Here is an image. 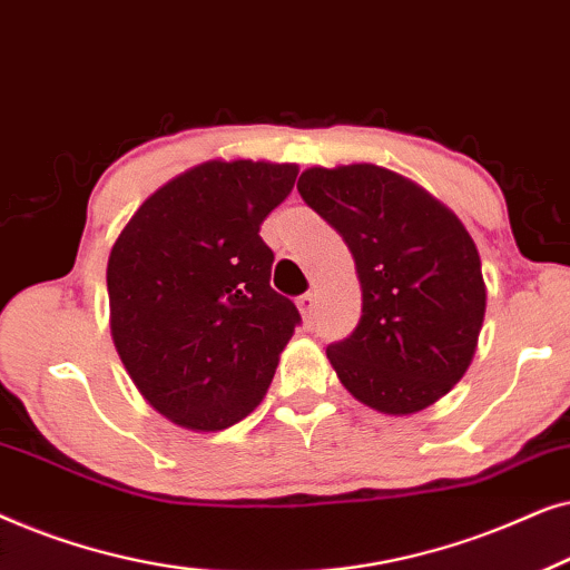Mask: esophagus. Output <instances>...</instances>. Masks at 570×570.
<instances>
[{
    "mask_svg": "<svg viewBox=\"0 0 570 570\" xmlns=\"http://www.w3.org/2000/svg\"><path fill=\"white\" fill-rule=\"evenodd\" d=\"M298 308H301V314H303V318H314V308H316V293H306V295H301L298 298Z\"/></svg>",
    "mask_w": 570,
    "mask_h": 570,
    "instance_id": "1",
    "label": "esophagus"
}]
</instances>
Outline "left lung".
Returning <instances> with one entry per match:
<instances>
[{
	"instance_id": "left-lung-1",
	"label": "left lung",
	"mask_w": 570,
	"mask_h": 570,
	"mask_svg": "<svg viewBox=\"0 0 570 570\" xmlns=\"http://www.w3.org/2000/svg\"><path fill=\"white\" fill-rule=\"evenodd\" d=\"M298 191L345 240L361 279V322L326 347L342 386L384 415L431 407L470 368L485 318L472 236L431 191L373 163L306 168Z\"/></svg>"
}]
</instances>
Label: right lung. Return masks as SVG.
Here are the masks:
<instances>
[{
  "instance_id": "obj_1",
  "label": "right lung",
  "mask_w": 570,
  "mask_h": 570,
  "mask_svg": "<svg viewBox=\"0 0 570 570\" xmlns=\"http://www.w3.org/2000/svg\"><path fill=\"white\" fill-rule=\"evenodd\" d=\"M298 166L199 163L147 197L111 246V337L150 407L197 433L236 425L264 400L301 314L272 291L259 225Z\"/></svg>"
}]
</instances>
